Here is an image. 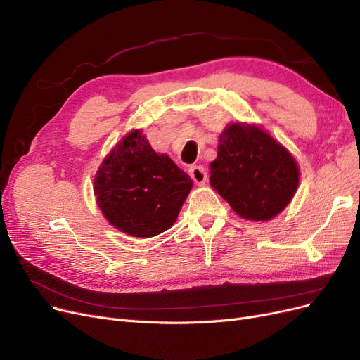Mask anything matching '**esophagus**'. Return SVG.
Returning a JSON list of instances; mask_svg holds the SVG:
<instances>
[{"instance_id":"esophagus-1","label":"esophagus","mask_w":360,"mask_h":360,"mask_svg":"<svg viewBox=\"0 0 360 360\" xmlns=\"http://www.w3.org/2000/svg\"><path fill=\"white\" fill-rule=\"evenodd\" d=\"M189 176L197 184H204L207 181V171L201 165H193L189 168Z\"/></svg>"}]
</instances>
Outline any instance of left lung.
<instances>
[{"mask_svg":"<svg viewBox=\"0 0 360 360\" xmlns=\"http://www.w3.org/2000/svg\"><path fill=\"white\" fill-rule=\"evenodd\" d=\"M213 189L250 221H269L285 209L299 184L296 160L264 130L236 123L219 136L210 163Z\"/></svg>","mask_w":360,"mask_h":360,"instance_id":"left-lung-1","label":"left lung"}]
</instances>
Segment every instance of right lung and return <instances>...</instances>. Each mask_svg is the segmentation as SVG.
<instances>
[{"mask_svg": "<svg viewBox=\"0 0 360 360\" xmlns=\"http://www.w3.org/2000/svg\"><path fill=\"white\" fill-rule=\"evenodd\" d=\"M192 180L167 155H158L139 130L111 151L96 174L102 213L120 231L153 237L176 222Z\"/></svg>", "mask_w": 360, "mask_h": 360, "instance_id": "right-lung-1", "label": "right lung"}]
</instances>
